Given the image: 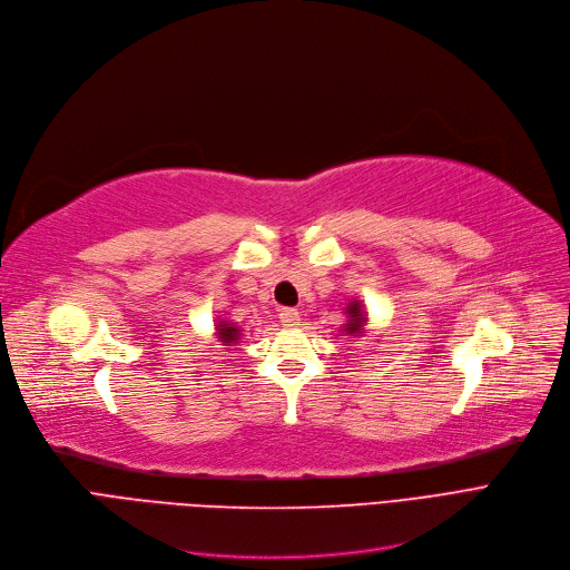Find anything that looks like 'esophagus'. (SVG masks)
<instances>
[{
	"mask_svg": "<svg viewBox=\"0 0 570 570\" xmlns=\"http://www.w3.org/2000/svg\"><path fill=\"white\" fill-rule=\"evenodd\" d=\"M281 322L285 324V327H296V324H299V311L296 308H289V306H285V308H281Z\"/></svg>",
	"mask_w": 570,
	"mask_h": 570,
	"instance_id": "1",
	"label": "esophagus"
}]
</instances>
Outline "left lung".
Wrapping results in <instances>:
<instances>
[{"mask_svg": "<svg viewBox=\"0 0 570 570\" xmlns=\"http://www.w3.org/2000/svg\"><path fill=\"white\" fill-rule=\"evenodd\" d=\"M347 311H350L352 322H347V324H345V327H347L345 332H350V334H357V332H360V327H362V324H364L366 320L362 317V313H360V306H357V304H352Z\"/></svg>", "mask_w": 570, "mask_h": 570, "instance_id": "8db88e82", "label": "left lung"}]
</instances>
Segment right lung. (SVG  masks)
I'll list each match as a JSON object with an SVG mask.
<instances>
[{
    "label": "right lung",
    "mask_w": 570,
    "mask_h": 570,
    "mask_svg": "<svg viewBox=\"0 0 570 570\" xmlns=\"http://www.w3.org/2000/svg\"><path fill=\"white\" fill-rule=\"evenodd\" d=\"M238 327H232V324H220V338L225 341V343H236L238 341Z\"/></svg>",
    "instance_id": "add662e5"
}]
</instances>
